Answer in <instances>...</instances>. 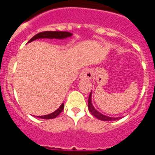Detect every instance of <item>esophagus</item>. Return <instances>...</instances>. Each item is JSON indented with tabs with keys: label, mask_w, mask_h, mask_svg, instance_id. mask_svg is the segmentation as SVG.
<instances>
[{
	"label": "esophagus",
	"mask_w": 155,
	"mask_h": 155,
	"mask_svg": "<svg viewBox=\"0 0 155 155\" xmlns=\"http://www.w3.org/2000/svg\"><path fill=\"white\" fill-rule=\"evenodd\" d=\"M92 71L90 69H84L81 72L80 78L91 79L92 78Z\"/></svg>",
	"instance_id": "34e87169"
}]
</instances>
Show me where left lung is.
Here are the masks:
<instances>
[{"label":"left lung","instance_id":"1","mask_svg":"<svg viewBox=\"0 0 155 155\" xmlns=\"http://www.w3.org/2000/svg\"><path fill=\"white\" fill-rule=\"evenodd\" d=\"M87 107H88V109H89L90 113L94 116L96 117L97 119L100 120H103V121H113V120H120V118H112V117H109V116H104V115L101 114L100 113H98L96 109L93 107L92 103H91V92L90 93L89 98H88V102H87Z\"/></svg>","mask_w":155,"mask_h":155}]
</instances>
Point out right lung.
<instances>
[{"mask_svg":"<svg viewBox=\"0 0 155 155\" xmlns=\"http://www.w3.org/2000/svg\"><path fill=\"white\" fill-rule=\"evenodd\" d=\"M72 35V33L68 32V31H42L39 33L36 34L35 36H33L28 41V42H31L32 41L35 40L37 39H43V38H47V39H64V38H68ZM64 108V104L62 103V105L55 111L52 113L51 114L46 115V116H37L39 118L41 119H45V120H50V119L56 118L57 116L60 115V113L63 111Z\"/></svg>","mask_w":155,"mask_h":155,"instance_id":"1","label":"right lung"}]
</instances>
